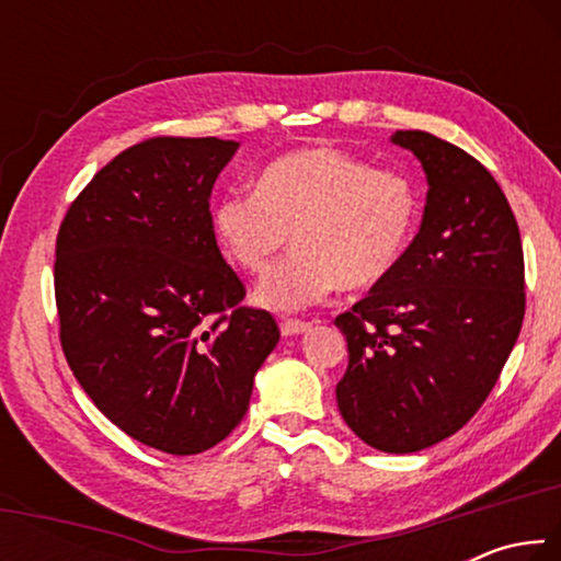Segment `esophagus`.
<instances>
[{
  "label": "esophagus",
  "instance_id": "esophagus-1",
  "mask_svg": "<svg viewBox=\"0 0 561 561\" xmlns=\"http://www.w3.org/2000/svg\"><path fill=\"white\" fill-rule=\"evenodd\" d=\"M309 327H311L309 321H304V319H284L279 324L284 336H297V334H301V331H307Z\"/></svg>",
  "mask_w": 561,
  "mask_h": 561
}]
</instances>
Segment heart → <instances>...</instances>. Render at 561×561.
I'll return each instance as SVG.
<instances>
[{"label": "heart", "instance_id": "1", "mask_svg": "<svg viewBox=\"0 0 561 561\" xmlns=\"http://www.w3.org/2000/svg\"><path fill=\"white\" fill-rule=\"evenodd\" d=\"M421 190L401 170L374 168L341 148H301L270 160L252 190H227L213 227L227 257L264 274L257 301L297 311L336 287L358 291L391 277L421 225Z\"/></svg>", "mask_w": 561, "mask_h": 561}]
</instances>
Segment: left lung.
Instances as JSON below:
<instances>
[{"mask_svg": "<svg viewBox=\"0 0 561 561\" xmlns=\"http://www.w3.org/2000/svg\"><path fill=\"white\" fill-rule=\"evenodd\" d=\"M428 178L421 232L391 277L336 327L348 346L339 411L381 453L450 438L485 403L525 319V254L490 170L425 130H396Z\"/></svg>", "mask_w": 561, "mask_h": 561, "instance_id": "1", "label": "left lung"}]
</instances>
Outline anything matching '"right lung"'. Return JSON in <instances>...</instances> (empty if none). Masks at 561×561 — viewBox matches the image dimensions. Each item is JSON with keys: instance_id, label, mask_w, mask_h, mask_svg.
Listing matches in <instances>:
<instances>
[{"instance_id": "1", "label": "right lung", "mask_w": 561, "mask_h": 561, "mask_svg": "<svg viewBox=\"0 0 561 561\" xmlns=\"http://www.w3.org/2000/svg\"><path fill=\"white\" fill-rule=\"evenodd\" d=\"M240 144L156 136L103 165L56 234L59 339L133 440L195 455L234 431L279 341L215 240L210 193Z\"/></svg>"}]
</instances>
